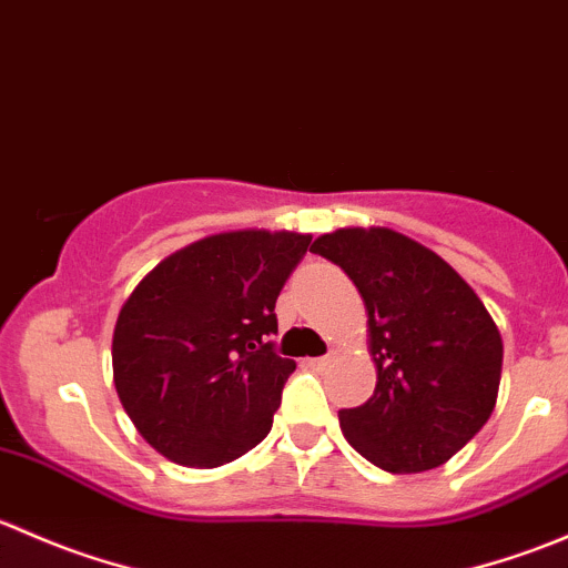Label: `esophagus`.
<instances>
[{
	"label": "esophagus",
	"instance_id": "1",
	"mask_svg": "<svg viewBox=\"0 0 568 568\" xmlns=\"http://www.w3.org/2000/svg\"><path fill=\"white\" fill-rule=\"evenodd\" d=\"M332 359H335V354H326V357L305 359V365H307V368H313V371H321V368H326V365H329Z\"/></svg>",
	"mask_w": 568,
	"mask_h": 568
}]
</instances>
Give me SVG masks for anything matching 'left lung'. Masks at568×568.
I'll return each mask as SVG.
<instances>
[{"label":"left lung","instance_id":"left-lung-1","mask_svg":"<svg viewBox=\"0 0 568 568\" xmlns=\"http://www.w3.org/2000/svg\"><path fill=\"white\" fill-rule=\"evenodd\" d=\"M313 252L357 285L376 390L341 409L343 437L387 473L434 469L489 420L503 371L495 318L448 261L390 227H341Z\"/></svg>","mask_w":568,"mask_h":568}]
</instances>
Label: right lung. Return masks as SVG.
Masks as SVG:
<instances>
[{"mask_svg":"<svg viewBox=\"0 0 568 568\" xmlns=\"http://www.w3.org/2000/svg\"><path fill=\"white\" fill-rule=\"evenodd\" d=\"M307 233H214L140 280L112 335L114 390L151 448L183 467L239 459L272 432L296 363L274 352V302Z\"/></svg>","mask_w":568,"mask_h":568,"instance_id":"obj_1","label":"right lung"}]
</instances>
